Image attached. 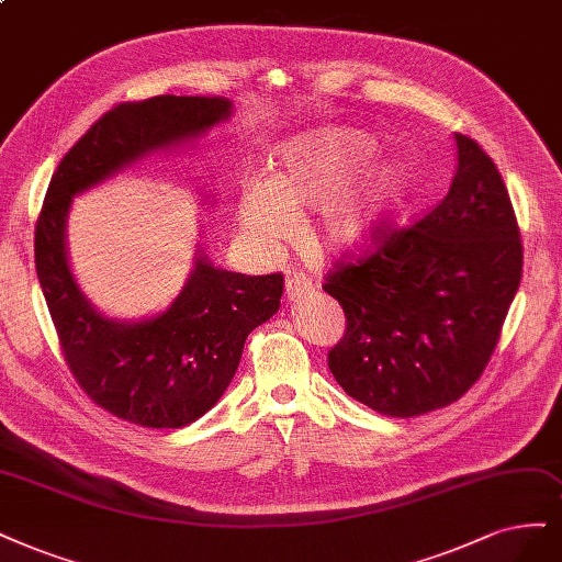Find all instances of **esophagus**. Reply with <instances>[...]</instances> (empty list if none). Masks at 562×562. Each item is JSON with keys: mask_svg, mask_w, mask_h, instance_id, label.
<instances>
[{"mask_svg": "<svg viewBox=\"0 0 562 562\" xmlns=\"http://www.w3.org/2000/svg\"><path fill=\"white\" fill-rule=\"evenodd\" d=\"M308 290H312V281H308L306 274H302V272H293L285 279V297L288 300H300L308 293Z\"/></svg>", "mask_w": 562, "mask_h": 562, "instance_id": "obj_1", "label": "esophagus"}]
</instances>
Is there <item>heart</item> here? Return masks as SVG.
Wrapping results in <instances>:
<instances>
[{
  "label": "heart",
  "instance_id": "obj_1",
  "mask_svg": "<svg viewBox=\"0 0 562 562\" xmlns=\"http://www.w3.org/2000/svg\"><path fill=\"white\" fill-rule=\"evenodd\" d=\"M370 137L353 130H330L288 146L272 179L248 183L239 202V223L260 246H274L290 229V216L321 209L312 237L330 250L360 246L397 188L393 167L374 169L356 188L337 192L372 158Z\"/></svg>",
  "mask_w": 562,
  "mask_h": 562
}]
</instances>
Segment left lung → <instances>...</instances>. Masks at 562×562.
Instances as JSON below:
<instances>
[{"label":"left lung","mask_w":562,"mask_h":562,"mask_svg":"<svg viewBox=\"0 0 562 562\" xmlns=\"http://www.w3.org/2000/svg\"><path fill=\"white\" fill-rule=\"evenodd\" d=\"M449 195L414 225L381 221L323 290L346 316L327 353L341 389L370 409L412 418L460 400L499 341L524 272L509 192L483 148L456 134Z\"/></svg>","instance_id":"left-lung-1"}]
</instances>
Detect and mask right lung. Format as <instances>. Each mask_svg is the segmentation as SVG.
Masks as SVG:
<instances>
[{
    "label": "right lung",
    "instance_id": "1",
    "mask_svg": "<svg viewBox=\"0 0 562 562\" xmlns=\"http://www.w3.org/2000/svg\"><path fill=\"white\" fill-rule=\"evenodd\" d=\"M225 97L160 94L106 111L57 165L34 229V262L69 372L104 412L142 428H183L235 376L246 337L279 312L283 274L225 272L202 256L167 312L121 323L94 312L67 262L71 198L158 148L229 119Z\"/></svg>",
    "mask_w": 562,
    "mask_h": 562
}]
</instances>
